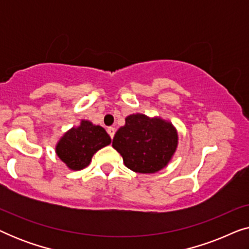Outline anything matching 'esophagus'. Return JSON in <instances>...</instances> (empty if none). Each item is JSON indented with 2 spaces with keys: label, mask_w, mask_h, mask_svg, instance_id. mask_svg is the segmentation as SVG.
I'll list each match as a JSON object with an SVG mask.
<instances>
[{
  "label": "esophagus",
  "mask_w": 249,
  "mask_h": 249,
  "mask_svg": "<svg viewBox=\"0 0 249 249\" xmlns=\"http://www.w3.org/2000/svg\"><path fill=\"white\" fill-rule=\"evenodd\" d=\"M107 132H108V135H110V137L113 138L114 137V134H115V128L108 127L107 128Z\"/></svg>",
  "instance_id": "obj_1"
}]
</instances>
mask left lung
<instances>
[{
  "label": "left lung",
  "mask_w": 249,
  "mask_h": 249,
  "mask_svg": "<svg viewBox=\"0 0 249 249\" xmlns=\"http://www.w3.org/2000/svg\"><path fill=\"white\" fill-rule=\"evenodd\" d=\"M178 145V134L171 122L145 114H131L115 132L112 146L124 165L138 173H155L168 165Z\"/></svg>",
  "instance_id": "8db88e82"
}]
</instances>
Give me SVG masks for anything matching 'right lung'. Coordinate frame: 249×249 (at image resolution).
I'll use <instances>...</instances> for the list:
<instances>
[{
	"label": "right lung",
	"mask_w": 249,
	"mask_h": 249,
	"mask_svg": "<svg viewBox=\"0 0 249 249\" xmlns=\"http://www.w3.org/2000/svg\"><path fill=\"white\" fill-rule=\"evenodd\" d=\"M111 142L110 136L101 125L81 120L80 125L67 131L56 145V154L71 170H81L89 164L98 149Z\"/></svg>",
	"instance_id": "obj_1"
}]
</instances>
